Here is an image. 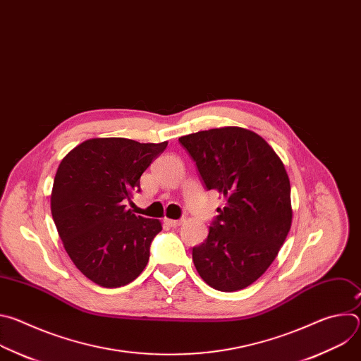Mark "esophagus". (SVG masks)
<instances>
[{
  "mask_svg": "<svg viewBox=\"0 0 361 361\" xmlns=\"http://www.w3.org/2000/svg\"><path fill=\"white\" fill-rule=\"evenodd\" d=\"M164 223H166L167 226H170V227H178V226L183 223V220H170V219H164Z\"/></svg>",
  "mask_w": 361,
  "mask_h": 361,
  "instance_id": "obj_1",
  "label": "esophagus"
}]
</instances>
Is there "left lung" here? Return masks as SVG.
<instances>
[{
	"label": "left lung",
	"instance_id": "8db88e82",
	"mask_svg": "<svg viewBox=\"0 0 361 361\" xmlns=\"http://www.w3.org/2000/svg\"><path fill=\"white\" fill-rule=\"evenodd\" d=\"M207 190L226 204L207 238L192 247L200 277L220 291H237L260 279L291 227L290 180L267 141L241 127L180 137Z\"/></svg>",
	"mask_w": 361,
	"mask_h": 361
}]
</instances>
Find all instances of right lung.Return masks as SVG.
<instances>
[{
  "mask_svg": "<svg viewBox=\"0 0 361 361\" xmlns=\"http://www.w3.org/2000/svg\"><path fill=\"white\" fill-rule=\"evenodd\" d=\"M164 142L91 138L59 166L51 214L75 267L91 281L117 288L145 269L160 220L144 219L124 202L140 191V177L166 149Z\"/></svg>",
  "mask_w": 361,
  "mask_h": 361,
  "instance_id": "add662e5",
  "label": "right lung"
}]
</instances>
